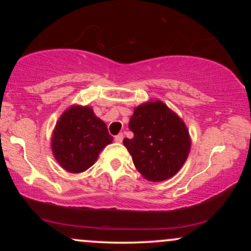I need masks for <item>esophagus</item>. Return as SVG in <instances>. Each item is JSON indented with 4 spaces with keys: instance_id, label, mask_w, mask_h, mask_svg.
I'll list each match as a JSON object with an SVG mask.
<instances>
[{
    "instance_id": "esophagus-1",
    "label": "esophagus",
    "mask_w": 251,
    "mask_h": 251,
    "mask_svg": "<svg viewBox=\"0 0 251 251\" xmlns=\"http://www.w3.org/2000/svg\"><path fill=\"white\" fill-rule=\"evenodd\" d=\"M123 139H124V134L123 133L116 135V138H114V140H116L117 143H122Z\"/></svg>"
}]
</instances>
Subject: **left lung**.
Instances as JSON below:
<instances>
[{
  "label": "left lung",
  "instance_id": "left-lung-1",
  "mask_svg": "<svg viewBox=\"0 0 251 251\" xmlns=\"http://www.w3.org/2000/svg\"><path fill=\"white\" fill-rule=\"evenodd\" d=\"M128 127L134 137L125 138L124 145L145 179H169L188 159L191 149L189 129L183 119L160 100L137 106Z\"/></svg>",
  "mask_w": 251,
  "mask_h": 251
}]
</instances>
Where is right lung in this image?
I'll use <instances>...</instances> for the list:
<instances>
[{
    "label": "right lung",
    "mask_w": 251,
    "mask_h": 251,
    "mask_svg": "<svg viewBox=\"0 0 251 251\" xmlns=\"http://www.w3.org/2000/svg\"><path fill=\"white\" fill-rule=\"evenodd\" d=\"M113 142L107 126L89 106L72 105L59 118L51 133V151L63 170L80 174L97 162Z\"/></svg>",
    "instance_id": "obj_1"
}]
</instances>
